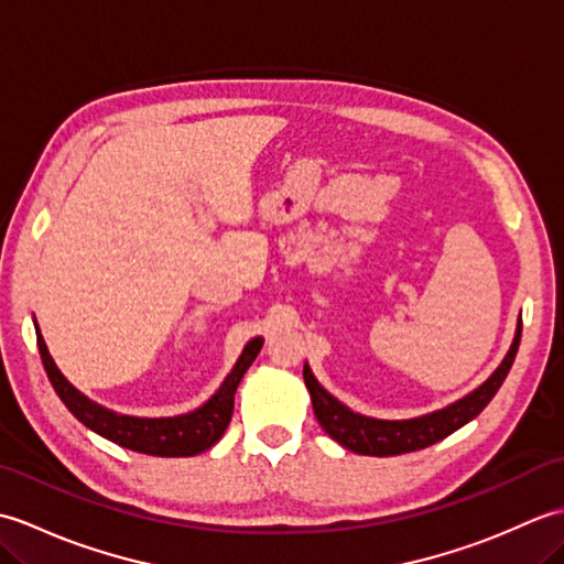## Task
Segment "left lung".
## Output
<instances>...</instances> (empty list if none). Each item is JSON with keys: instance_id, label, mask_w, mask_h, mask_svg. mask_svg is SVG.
Segmentation results:
<instances>
[{"instance_id": "left-lung-1", "label": "left lung", "mask_w": 564, "mask_h": 564, "mask_svg": "<svg viewBox=\"0 0 564 564\" xmlns=\"http://www.w3.org/2000/svg\"><path fill=\"white\" fill-rule=\"evenodd\" d=\"M519 341L521 325L507 358L501 361L495 373L489 376L487 382H482V386L467 394V398L446 406V410L419 419H406V422H382V419H370L351 412L349 406L334 400L332 394L319 386L307 366L303 368V378L310 390V398H313L317 422L334 441L341 443L344 448L361 455H400L426 448L431 443L451 436L455 429H460L463 424L480 414L501 388V382L509 376L513 358H517L519 351Z\"/></svg>"}]
</instances>
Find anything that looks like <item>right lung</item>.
I'll return each instance as SVG.
<instances>
[{
  "mask_svg": "<svg viewBox=\"0 0 564 564\" xmlns=\"http://www.w3.org/2000/svg\"><path fill=\"white\" fill-rule=\"evenodd\" d=\"M39 337V351L41 361L47 378H51L57 398L65 402L67 410L75 414L84 426L97 431L99 436L109 438L118 446L148 453V455H162V458H182V455H196L208 451L213 443L225 434L227 424L232 419V406H235V392L239 380L247 373V368L254 361L263 339H251L239 361L235 364L232 373L225 378L220 390L213 394V398L198 406L196 412L182 414V416H166V419H138V416H123L104 410V406L94 404L91 400L84 398L82 392L75 388L59 373L57 366L53 364L51 354L45 349V341L41 332H35Z\"/></svg>",
  "mask_w": 564,
  "mask_h": 564,
  "instance_id": "add662e5",
  "label": "right lung"
}]
</instances>
